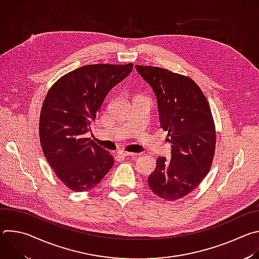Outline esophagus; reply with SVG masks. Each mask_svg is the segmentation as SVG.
I'll use <instances>...</instances> for the list:
<instances>
[{
	"instance_id": "34e87169",
	"label": "esophagus",
	"mask_w": 259,
	"mask_h": 259,
	"mask_svg": "<svg viewBox=\"0 0 259 259\" xmlns=\"http://www.w3.org/2000/svg\"><path fill=\"white\" fill-rule=\"evenodd\" d=\"M118 155H120V156H122V157H137V154H135V153L124 152V151L118 152Z\"/></svg>"
}]
</instances>
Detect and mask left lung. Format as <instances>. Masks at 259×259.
I'll list each match as a JSON object with an SVG mask.
<instances>
[{"label": "left lung", "instance_id": "1", "mask_svg": "<svg viewBox=\"0 0 259 259\" xmlns=\"http://www.w3.org/2000/svg\"><path fill=\"white\" fill-rule=\"evenodd\" d=\"M135 67L156 94L160 126L172 147L171 160L158 158L147 182L160 198L175 201L197 189L211 168L216 132L210 105L191 78L162 67Z\"/></svg>", "mask_w": 259, "mask_h": 259}]
</instances>
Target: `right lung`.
<instances>
[{"mask_svg":"<svg viewBox=\"0 0 259 259\" xmlns=\"http://www.w3.org/2000/svg\"><path fill=\"white\" fill-rule=\"evenodd\" d=\"M133 64L84 65L62 76L48 91L40 114V142L56 176L73 192L95 188L115 159L85 137L104 98Z\"/></svg>","mask_w":259,"mask_h":259,"instance_id":"right-lung-1","label":"right lung"}]
</instances>
